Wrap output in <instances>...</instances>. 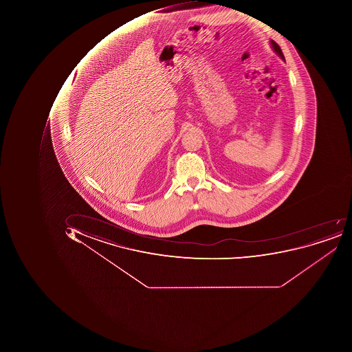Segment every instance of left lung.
Masks as SVG:
<instances>
[{
    "label": "left lung",
    "instance_id": "8db88e82",
    "mask_svg": "<svg viewBox=\"0 0 352 352\" xmlns=\"http://www.w3.org/2000/svg\"><path fill=\"white\" fill-rule=\"evenodd\" d=\"M271 46L272 49L274 50V52H275L277 55L279 56V57L281 58V59L285 60V56H283V51H281L280 46L278 45V44L276 43L274 40H271Z\"/></svg>",
    "mask_w": 352,
    "mask_h": 352
}]
</instances>
